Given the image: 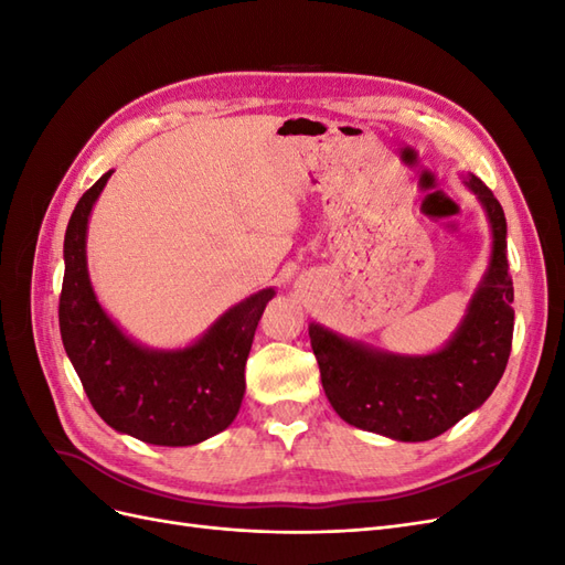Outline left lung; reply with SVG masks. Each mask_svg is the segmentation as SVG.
Listing matches in <instances>:
<instances>
[{
  "mask_svg": "<svg viewBox=\"0 0 565 565\" xmlns=\"http://www.w3.org/2000/svg\"><path fill=\"white\" fill-rule=\"evenodd\" d=\"M467 185L488 214L492 254L467 316L446 347L429 355H398L309 324L324 396L358 429L405 443L431 440L481 407L502 380L514 337L507 218L481 179L467 174Z\"/></svg>",
  "mask_w": 565,
  "mask_h": 565,
  "instance_id": "1",
  "label": "left lung"
}]
</instances>
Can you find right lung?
<instances>
[{"label": "right lung", "instance_id": "right-lung-1", "mask_svg": "<svg viewBox=\"0 0 565 565\" xmlns=\"http://www.w3.org/2000/svg\"><path fill=\"white\" fill-rule=\"evenodd\" d=\"M106 172L67 221L58 301L67 358L98 417L152 446H195L224 431L245 396V363L256 324L276 295L268 287L221 316L195 344L156 351L136 344L100 309L87 270V224Z\"/></svg>", "mask_w": 565, "mask_h": 565}]
</instances>
